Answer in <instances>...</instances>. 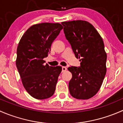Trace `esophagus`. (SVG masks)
<instances>
[{
  "label": "esophagus",
  "mask_w": 123,
  "mask_h": 123,
  "mask_svg": "<svg viewBox=\"0 0 123 123\" xmlns=\"http://www.w3.org/2000/svg\"><path fill=\"white\" fill-rule=\"evenodd\" d=\"M67 69V67H62V72H65Z\"/></svg>",
  "instance_id": "1"
}]
</instances>
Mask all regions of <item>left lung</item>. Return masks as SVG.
Instances as JSON below:
<instances>
[{
	"label": "left lung",
	"mask_w": 123,
	"mask_h": 123,
	"mask_svg": "<svg viewBox=\"0 0 123 123\" xmlns=\"http://www.w3.org/2000/svg\"><path fill=\"white\" fill-rule=\"evenodd\" d=\"M65 37L71 44L80 67H70L71 95L78 99H88L100 88L106 72V54L104 42L95 27L85 21L62 22Z\"/></svg>",
	"instance_id": "obj_1"
}]
</instances>
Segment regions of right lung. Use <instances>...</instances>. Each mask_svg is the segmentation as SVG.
<instances>
[{
  "mask_svg": "<svg viewBox=\"0 0 123 123\" xmlns=\"http://www.w3.org/2000/svg\"><path fill=\"white\" fill-rule=\"evenodd\" d=\"M59 23H41L30 27L17 48L16 65L27 92L37 99H45L54 94L61 67H50L43 58L62 29Z\"/></svg>",
  "mask_w": 123,
  "mask_h": 123,
  "instance_id": "obj_1",
  "label": "right lung"
}]
</instances>
